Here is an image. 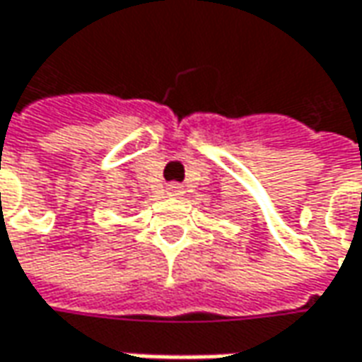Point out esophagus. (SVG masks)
Wrapping results in <instances>:
<instances>
[{
    "label": "esophagus",
    "mask_w": 362,
    "mask_h": 362,
    "mask_svg": "<svg viewBox=\"0 0 362 362\" xmlns=\"http://www.w3.org/2000/svg\"><path fill=\"white\" fill-rule=\"evenodd\" d=\"M167 193L171 195V197H181L185 191H183V187L177 185V183H171V185H167Z\"/></svg>",
    "instance_id": "obj_1"
}]
</instances>
